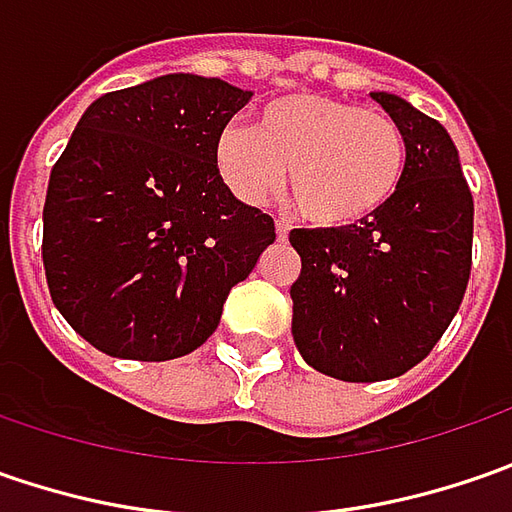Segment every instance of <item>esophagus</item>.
Instances as JSON below:
<instances>
[{
    "label": "esophagus",
    "instance_id": "34e87169",
    "mask_svg": "<svg viewBox=\"0 0 512 512\" xmlns=\"http://www.w3.org/2000/svg\"><path fill=\"white\" fill-rule=\"evenodd\" d=\"M276 236H279L282 242L290 236V222H287V219H279V222H276Z\"/></svg>",
    "mask_w": 512,
    "mask_h": 512
}]
</instances>
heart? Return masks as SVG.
Masks as SVG:
<instances>
[{"label": "heart", "mask_w": 512, "mask_h": 512, "mask_svg": "<svg viewBox=\"0 0 512 512\" xmlns=\"http://www.w3.org/2000/svg\"><path fill=\"white\" fill-rule=\"evenodd\" d=\"M402 128L376 108L325 93H290L259 110L256 125L227 122L213 139V168L245 205H265L287 182L313 225L373 216L402 182Z\"/></svg>", "instance_id": "heart-1"}]
</instances>
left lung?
<instances>
[{"instance_id": "8db88e82", "label": "left lung", "mask_w": 512, "mask_h": 512, "mask_svg": "<svg viewBox=\"0 0 512 512\" xmlns=\"http://www.w3.org/2000/svg\"><path fill=\"white\" fill-rule=\"evenodd\" d=\"M407 145L390 202L359 225L293 230V342L313 370L384 382L422 362L462 305L473 196L450 133L407 99L373 90Z\"/></svg>"}]
</instances>
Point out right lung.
<instances>
[{
  "mask_svg": "<svg viewBox=\"0 0 512 512\" xmlns=\"http://www.w3.org/2000/svg\"><path fill=\"white\" fill-rule=\"evenodd\" d=\"M253 90L168 73L90 105L50 170V299L113 359L168 362L207 342L276 227L213 168V139Z\"/></svg>",
  "mask_w": 512,
  "mask_h": 512,
  "instance_id": "obj_1",
  "label": "right lung"
}]
</instances>
